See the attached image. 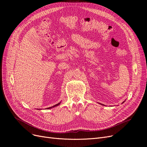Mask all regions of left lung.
Returning <instances> with one entry per match:
<instances>
[{
    "mask_svg": "<svg viewBox=\"0 0 147 147\" xmlns=\"http://www.w3.org/2000/svg\"><path fill=\"white\" fill-rule=\"evenodd\" d=\"M99 104H100V103H99ZM101 105H103V104H101Z\"/></svg>",
    "mask_w": 147,
    "mask_h": 147,
    "instance_id": "1",
    "label": "left lung"
}]
</instances>
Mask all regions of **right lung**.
<instances>
[{
	"mask_svg": "<svg viewBox=\"0 0 147 147\" xmlns=\"http://www.w3.org/2000/svg\"><path fill=\"white\" fill-rule=\"evenodd\" d=\"M60 103H61V102H59V103H58V104H56V105H53V106H52V107H51L47 108V109H52V108H53V107H57V106L59 105L60 104Z\"/></svg>",
	"mask_w": 147,
	"mask_h": 147,
	"instance_id": "1",
	"label": "right lung"
}]
</instances>
